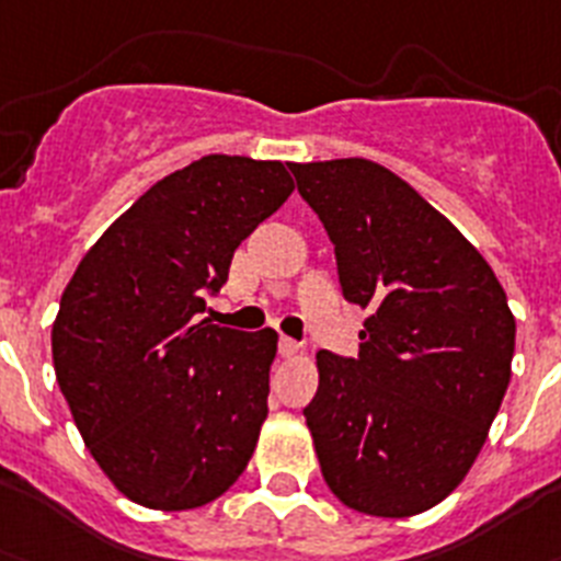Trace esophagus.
<instances>
[{
	"label": "esophagus",
	"mask_w": 561,
	"mask_h": 561,
	"mask_svg": "<svg viewBox=\"0 0 561 561\" xmlns=\"http://www.w3.org/2000/svg\"><path fill=\"white\" fill-rule=\"evenodd\" d=\"M296 353H299V341L282 335V339H279V355H282V358H294Z\"/></svg>",
	"instance_id": "obj_1"
}]
</instances>
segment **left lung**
Masks as SVG:
<instances>
[{
    "label": "left lung",
    "mask_w": 561,
    "mask_h": 561,
    "mask_svg": "<svg viewBox=\"0 0 561 561\" xmlns=\"http://www.w3.org/2000/svg\"><path fill=\"white\" fill-rule=\"evenodd\" d=\"M328 231L344 299L369 308L355 358L316 353L305 407L321 474L350 508L412 516L460 485L511 381L503 285L407 180L364 158L290 163Z\"/></svg>",
    "instance_id": "left-lung-1"
}]
</instances>
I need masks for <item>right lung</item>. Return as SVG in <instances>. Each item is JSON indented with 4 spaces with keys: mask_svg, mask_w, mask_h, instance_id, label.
Returning a JSON list of instances; mask_svg holds the SVG:
<instances>
[{
    "mask_svg": "<svg viewBox=\"0 0 561 561\" xmlns=\"http://www.w3.org/2000/svg\"><path fill=\"white\" fill-rule=\"evenodd\" d=\"M290 192L279 160L206 154L158 180L76 267L53 324L56 378L87 449L133 503L199 508L245 471L276 333L199 316Z\"/></svg>",
    "mask_w": 561,
    "mask_h": 561,
    "instance_id": "obj_1",
    "label": "right lung"
}]
</instances>
